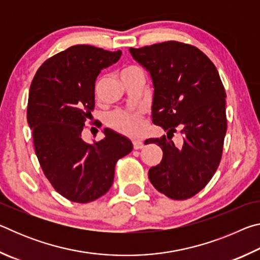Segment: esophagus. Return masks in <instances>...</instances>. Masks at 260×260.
<instances>
[{
    "label": "esophagus",
    "instance_id": "34e87169",
    "mask_svg": "<svg viewBox=\"0 0 260 260\" xmlns=\"http://www.w3.org/2000/svg\"><path fill=\"white\" fill-rule=\"evenodd\" d=\"M143 147H144V143L142 142V141H140V140L133 141V148L136 149V150H138V149H142Z\"/></svg>",
    "mask_w": 260,
    "mask_h": 260
}]
</instances>
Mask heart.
Segmentation results:
<instances>
[{
  "mask_svg": "<svg viewBox=\"0 0 260 260\" xmlns=\"http://www.w3.org/2000/svg\"><path fill=\"white\" fill-rule=\"evenodd\" d=\"M135 72H142L141 69L136 67H129L122 71L121 76L122 79L127 76H131ZM102 83V79H99L95 83V93H98L99 88ZM143 114L140 111L128 112L122 111V110H116L108 118V125L113 128L114 131L119 132L121 134L128 135V136H138L143 131Z\"/></svg>",
  "mask_w": 260,
  "mask_h": 260,
  "instance_id": "b5f03b06",
  "label": "heart"
}]
</instances>
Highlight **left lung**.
Here are the masks:
<instances>
[{
    "label": "left lung",
    "instance_id": "1",
    "mask_svg": "<svg viewBox=\"0 0 260 260\" xmlns=\"http://www.w3.org/2000/svg\"><path fill=\"white\" fill-rule=\"evenodd\" d=\"M129 52L150 73L152 122L167 132L149 140L162 150L149 180L170 199H190L212 179L222 156L226 91L217 68L199 48L178 41L129 48ZM178 128L182 138L174 143Z\"/></svg>",
    "mask_w": 260,
    "mask_h": 260
}]
</instances>
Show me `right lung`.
I'll return each mask as SVG.
<instances>
[{"label": "right lung", "mask_w": 260, "mask_h": 260, "mask_svg": "<svg viewBox=\"0 0 260 260\" xmlns=\"http://www.w3.org/2000/svg\"><path fill=\"white\" fill-rule=\"evenodd\" d=\"M120 56V50L72 46L47 59L30 83L27 121L35 153L55 190L76 203L107 193L118 159L133 149L128 139L109 128L94 144L82 139L95 107L96 78Z\"/></svg>", "instance_id": "add662e5"}]
</instances>
